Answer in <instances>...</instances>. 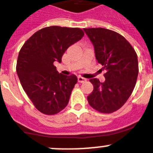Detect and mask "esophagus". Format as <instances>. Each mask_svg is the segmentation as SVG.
<instances>
[{
    "instance_id": "1",
    "label": "esophagus",
    "mask_w": 153,
    "mask_h": 153,
    "mask_svg": "<svg viewBox=\"0 0 153 153\" xmlns=\"http://www.w3.org/2000/svg\"><path fill=\"white\" fill-rule=\"evenodd\" d=\"M86 80H87V79H86L85 78L82 77V76H79V77H78V82H79V83H84Z\"/></svg>"
}]
</instances>
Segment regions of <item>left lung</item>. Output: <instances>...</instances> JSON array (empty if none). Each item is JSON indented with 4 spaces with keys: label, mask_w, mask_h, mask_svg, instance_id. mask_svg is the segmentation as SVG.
I'll return each mask as SVG.
<instances>
[{
    "label": "left lung",
    "mask_w": 153,
    "mask_h": 153,
    "mask_svg": "<svg viewBox=\"0 0 153 153\" xmlns=\"http://www.w3.org/2000/svg\"><path fill=\"white\" fill-rule=\"evenodd\" d=\"M94 46L95 56L106 73L105 81L91 79L94 91L87 97L89 104L103 114L123 106L135 88L139 62L135 49L125 37L104 28H83Z\"/></svg>",
    "instance_id": "left-lung-1"
}]
</instances>
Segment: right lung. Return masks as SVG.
Returning <instances> with one entry per match:
<instances>
[{
	"mask_svg": "<svg viewBox=\"0 0 153 153\" xmlns=\"http://www.w3.org/2000/svg\"><path fill=\"white\" fill-rule=\"evenodd\" d=\"M83 36L79 28L50 26L34 33L22 47L17 74L26 94L42 114H58L69 103L77 77L59 74L53 63L61 62L66 49Z\"/></svg>",
	"mask_w": 153,
	"mask_h": 153,
	"instance_id": "obj_1",
	"label": "right lung"
}]
</instances>
